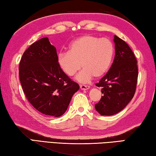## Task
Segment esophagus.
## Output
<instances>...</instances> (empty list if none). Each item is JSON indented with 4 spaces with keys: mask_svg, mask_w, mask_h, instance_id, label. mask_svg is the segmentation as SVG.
<instances>
[{
    "mask_svg": "<svg viewBox=\"0 0 156 156\" xmlns=\"http://www.w3.org/2000/svg\"><path fill=\"white\" fill-rule=\"evenodd\" d=\"M80 88L81 89V90H88V89L90 88V86H87V85H83V84H81V85H80Z\"/></svg>",
    "mask_w": 156,
    "mask_h": 156,
    "instance_id": "esophagus-1",
    "label": "esophagus"
}]
</instances>
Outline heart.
I'll return each instance as SVG.
<instances>
[{
    "label": "heart",
    "mask_w": 156,
    "mask_h": 156,
    "mask_svg": "<svg viewBox=\"0 0 156 156\" xmlns=\"http://www.w3.org/2000/svg\"><path fill=\"white\" fill-rule=\"evenodd\" d=\"M114 55L113 43L107 38L93 35H84L70 43L68 52H60L58 63L63 73L73 76L80 70L76 76L80 82L86 83L94 76H104L111 66Z\"/></svg>",
    "instance_id": "b5f03b06"
}]
</instances>
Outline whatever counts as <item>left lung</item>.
<instances>
[{
  "mask_svg": "<svg viewBox=\"0 0 156 156\" xmlns=\"http://www.w3.org/2000/svg\"><path fill=\"white\" fill-rule=\"evenodd\" d=\"M114 61L105 75L95 85L103 94L95 105L101 115H113L125 108L136 93L138 76L136 56L129 45L115 35Z\"/></svg>",
  "mask_w": 156,
  "mask_h": 156,
  "instance_id": "obj_1",
  "label": "left lung"
}]
</instances>
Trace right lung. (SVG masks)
Returning a JSON list of instances; mask_svg holds the SVG:
<instances>
[{
  "label": "right lung",
  "mask_w": 156,
  "mask_h": 156,
  "mask_svg": "<svg viewBox=\"0 0 156 156\" xmlns=\"http://www.w3.org/2000/svg\"><path fill=\"white\" fill-rule=\"evenodd\" d=\"M56 48L48 37L25 51L19 63V79L27 100L46 115L60 117L80 88L59 67Z\"/></svg>",
  "instance_id": "right-lung-1"
}]
</instances>
